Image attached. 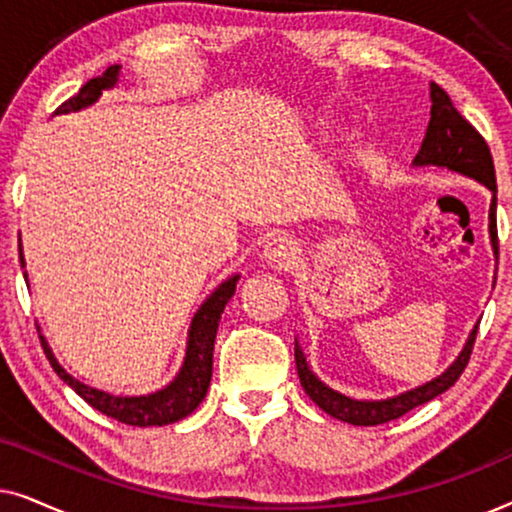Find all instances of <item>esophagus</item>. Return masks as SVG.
<instances>
[{
  "instance_id": "1",
  "label": "esophagus",
  "mask_w": 512,
  "mask_h": 512,
  "mask_svg": "<svg viewBox=\"0 0 512 512\" xmlns=\"http://www.w3.org/2000/svg\"><path fill=\"white\" fill-rule=\"evenodd\" d=\"M296 254H298L296 244H293L291 240H286V237H275V240L265 244L263 261L275 270H286L296 263V258H298Z\"/></svg>"
}]
</instances>
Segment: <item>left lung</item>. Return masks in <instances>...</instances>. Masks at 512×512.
Returning <instances> with one entry per match:
<instances>
[{
	"label": "left lung",
	"instance_id": "8db88e82",
	"mask_svg": "<svg viewBox=\"0 0 512 512\" xmlns=\"http://www.w3.org/2000/svg\"><path fill=\"white\" fill-rule=\"evenodd\" d=\"M415 167L433 165L445 167V170L459 172L464 177H471L480 181L492 191V205H489V240H492L494 256H499V235H496V174H494V160L489 153V146L478 130L466 121L464 116L454 109L450 95L445 93L438 83H431V121L426 128L422 149L412 160ZM475 335H478V326L468 335L464 349L454 359L450 368L436 380L422 384V387L405 391V394L384 398V401H359V398H349L340 391L326 387L317 375L310 370V363L305 359V352L296 342V368L300 384H303L305 394L319 405L328 415L340 419V422L354 424V426H377L391 419L403 417L417 405L429 403L452 387L464 373L471 359Z\"/></svg>",
	"mask_w": 512,
	"mask_h": 512
}]
</instances>
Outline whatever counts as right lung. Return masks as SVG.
<instances>
[{"instance_id": "obj_1", "label": "right lung", "mask_w": 512, "mask_h": 512, "mask_svg": "<svg viewBox=\"0 0 512 512\" xmlns=\"http://www.w3.org/2000/svg\"><path fill=\"white\" fill-rule=\"evenodd\" d=\"M118 72L121 65H111L107 72L97 79H90L79 93L55 109V114H69V111H79L83 107L97 102V97L102 95V90H109L116 86ZM20 263L25 265L23 247H20ZM27 277V275H25ZM240 275L228 277L226 282H221L212 291L205 303L200 305V310L195 312L188 328V340H186V356L181 363L179 373L174 380L167 384L165 389H158L156 394L146 396H114L107 391L93 389L88 384H83L67 373L55 359L51 347L44 335L41 338V347H44L46 359L51 361V366L58 377L65 384H69L76 394H79L88 405H93L95 410H100L102 415L114 417L118 422L130 424V426H165L174 424L179 419L191 415V412L202 403V398L207 396L209 382H212V359H214V340H216V328H219L223 307L228 305V300L235 296V286ZM39 331V328H37Z\"/></svg>"}]
</instances>
